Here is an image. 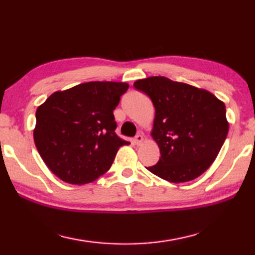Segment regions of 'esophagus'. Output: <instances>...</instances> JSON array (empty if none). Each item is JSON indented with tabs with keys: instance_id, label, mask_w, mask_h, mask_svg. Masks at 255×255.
<instances>
[{
	"instance_id": "esophagus-1",
	"label": "esophagus",
	"mask_w": 255,
	"mask_h": 255,
	"mask_svg": "<svg viewBox=\"0 0 255 255\" xmlns=\"http://www.w3.org/2000/svg\"><path fill=\"white\" fill-rule=\"evenodd\" d=\"M133 142H134V144L140 145L142 142H143V135H142V134H136L134 139H133Z\"/></svg>"
}]
</instances>
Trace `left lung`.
<instances>
[{
	"mask_svg": "<svg viewBox=\"0 0 255 255\" xmlns=\"http://www.w3.org/2000/svg\"><path fill=\"white\" fill-rule=\"evenodd\" d=\"M133 86L145 93L155 109L151 135L161 157L146 169L176 184L206 171L229 133L224 103L206 89L162 76L139 79Z\"/></svg>",
	"mask_w": 255,
	"mask_h": 255,
	"instance_id": "left-lung-1",
	"label": "left lung"
}]
</instances>
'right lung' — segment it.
Instances as JSON below:
<instances>
[{"label": "right lung", "instance_id": "add662e5", "mask_svg": "<svg viewBox=\"0 0 255 255\" xmlns=\"http://www.w3.org/2000/svg\"><path fill=\"white\" fill-rule=\"evenodd\" d=\"M128 84L89 82L55 92L35 112L33 139L47 167L62 181L84 185L111 168L128 144L115 133L113 111Z\"/></svg>", "mask_w": 255, "mask_h": 255}]
</instances>
